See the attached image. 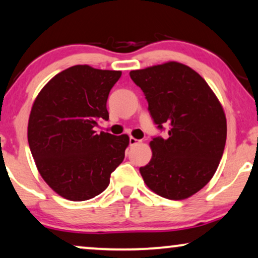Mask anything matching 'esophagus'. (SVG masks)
<instances>
[{
    "mask_svg": "<svg viewBox=\"0 0 258 258\" xmlns=\"http://www.w3.org/2000/svg\"><path fill=\"white\" fill-rule=\"evenodd\" d=\"M137 143H140V140H136L135 137H130L129 138V145H130V147H134V145H136Z\"/></svg>",
    "mask_w": 258,
    "mask_h": 258,
    "instance_id": "obj_1",
    "label": "esophagus"
}]
</instances>
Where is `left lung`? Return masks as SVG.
<instances>
[{
    "label": "left lung",
    "mask_w": 258,
    "mask_h": 258,
    "mask_svg": "<svg viewBox=\"0 0 258 258\" xmlns=\"http://www.w3.org/2000/svg\"><path fill=\"white\" fill-rule=\"evenodd\" d=\"M144 93L148 110L167 137H152V158L140 167L148 187L181 200L211 180L222 158L227 121L218 98L196 71L170 61L130 72Z\"/></svg>",
    "instance_id": "8db88e82"
}]
</instances>
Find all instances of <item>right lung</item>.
<instances>
[{"label":"right lung","instance_id":"obj_1","mask_svg":"<svg viewBox=\"0 0 258 258\" xmlns=\"http://www.w3.org/2000/svg\"><path fill=\"white\" fill-rule=\"evenodd\" d=\"M120 71L77 65L52 78L35 100L28 141L37 169L59 196L92 199L108 187L124 159L126 135L95 132L108 121L107 100Z\"/></svg>","mask_w":258,"mask_h":258}]
</instances>
